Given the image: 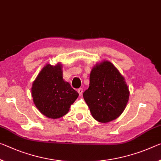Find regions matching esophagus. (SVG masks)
<instances>
[{
	"instance_id": "obj_1",
	"label": "esophagus",
	"mask_w": 161,
	"mask_h": 161,
	"mask_svg": "<svg viewBox=\"0 0 161 161\" xmlns=\"http://www.w3.org/2000/svg\"><path fill=\"white\" fill-rule=\"evenodd\" d=\"M77 92H78L79 94H80V96H81V94H82V93H83V90H82V89H81V88L78 89Z\"/></svg>"
}]
</instances>
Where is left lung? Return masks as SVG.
I'll return each instance as SVG.
<instances>
[{
  "label": "left lung",
  "instance_id": "8db88e82",
  "mask_svg": "<svg viewBox=\"0 0 161 161\" xmlns=\"http://www.w3.org/2000/svg\"><path fill=\"white\" fill-rule=\"evenodd\" d=\"M129 96L125 80L113 64L107 60L96 63L90 72V86L83 93L94 118L103 123L117 119L125 109Z\"/></svg>",
  "mask_w": 161,
  "mask_h": 161
}]
</instances>
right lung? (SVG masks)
<instances>
[{
    "label": "right lung",
    "mask_w": 161,
    "mask_h": 161,
    "mask_svg": "<svg viewBox=\"0 0 161 161\" xmlns=\"http://www.w3.org/2000/svg\"><path fill=\"white\" fill-rule=\"evenodd\" d=\"M31 96L41 113L58 119L68 113L79 94L63 79L62 64L58 62L42 68L32 84Z\"/></svg>",
    "instance_id": "right-lung-1"
}]
</instances>
